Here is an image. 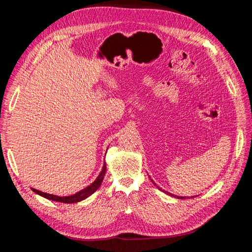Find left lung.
Segmentation results:
<instances>
[{
    "mask_svg": "<svg viewBox=\"0 0 252 252\" xmlns=\"http://www.w3.org/2000/svg\"><path fill=\"white\" fill-rule=\"evenodd\" d=\"M149 178H150V177H149ZM150 180H151V179H150ZM151 182H152V183H154V185H155V186H157V184H156V183H155L154 181H152V180H151ZM157 187H158V186H157ZM158 188L159 190H162V189H161V188H159V187H158ZM162 191H163V192H165V193H167V194H168V195H170V196H173V197H177V199H186V196L184 197V196H178V195H173V194H172V193H170V192H166V191H164V190H162Z\"/></svg>",
    "mask_w": 252,
    "mask_h": 252,
    "instance_id": "obj_1",
    "label": "left lung"
}]
</instances>
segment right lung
<instances>
[{
	"label": "right lung",
	"mask_w": 252,
	"mask_h": 252,
	"mask_svg": "<svg viewBox=\"0 0 252 252\" xmlns=\"http://www.w3.org/2000/svg\"><path fill=\"white\" fill-rule=\"evenodd\" d=\"M105 173H106V163H104L101 173L98 174V177L95 179V181L94 183H91V184L89 186H87L86 188L82 189L81 191L74 193V194H71V195H68V196L53 195V194H49V193H46V192H42V191H40V190H36L34 188H32V191L35 192L36 194H39V195L45 197V199H48V200H51V201L61 202V203H67V204L78 203L80 201H83V200L87 199L88 196H90L94 191H96V190L98 189V187H100L101 184H102L103 179L105 177Z\"/></svg>",
	"instance_id": "obj_1"
}]
</instances>
